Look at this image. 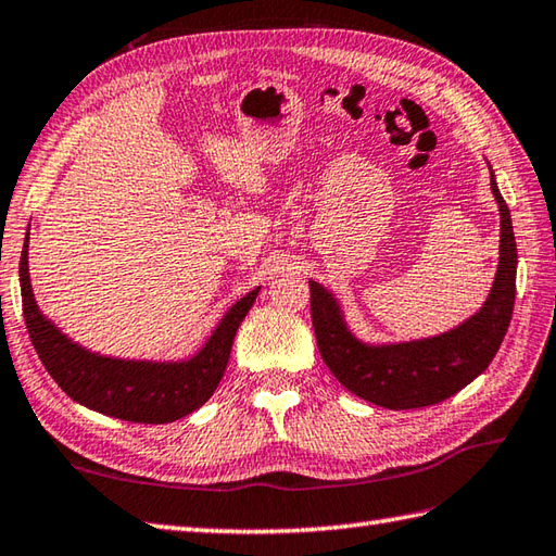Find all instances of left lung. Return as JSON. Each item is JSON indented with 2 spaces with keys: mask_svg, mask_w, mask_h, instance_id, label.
<instances>
[{
  "mask_svg": "<svg viewBox=\"0 0 556 556\" xmlns=\"http://www.w3.org/2000/svg\"><path fill=\"white\" fill-rule=\"evenodd\" d=\"M502 212V248L492 293L482 311L431 340L368 346L346 330L328 289L311 281V320L323 362L354 395L386 409L429 407L448 400L492 364L502 346L516 301L518 250L508 206L492 176Z\"/></svg>",
  "mask_w": 556,
  "mask_h": 556,
  "instance_id": "obj_1",
  "label": "left lung"
}]
</instances>
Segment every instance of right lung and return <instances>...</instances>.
Wrapping results in <instances>:
<instances>
[{"instance_id": "right-lung-1", "label": "right lung", "mask_w": 556, "mask_h": 556, "mask_svg": "<svg viewBox=\"0 0 556 556\" xmlns=\"http://www.w3.org/2000/svg\"><path fill=\"white\" fill-rule=\"evenodd\" d=\"M28 238L21 250V303L28 337L42 366L64 393L108 417L137 424H168L202 407L219 386L238 325L253 308L257 291H250L224 315L219 328L198 356L180 364L119 362L98 356L67 340L40 315L28 279Z\"/></svg>"}]
</instances>
